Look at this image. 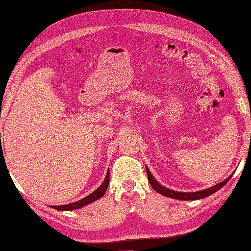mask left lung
I'll return each instance as SVG.
<instances>
[{
    "label": "left lung",
    "mask_w": 251,
    "mask_h": 251,
    "mask_svg": "<svg viewBox=\"0 0 251 251\" xmlns=\"http://www.w3.org/2000/svg\"><path fill=\"white\" fill-rule=\"evenodd\" d=\"M147 169V175H148V180L150 184L152 185V188L155 190L157 193L162 194L166 197H170V199H174V200H180V201H195V200H201V199H205V197L209 196L211 194H214L215 192H217L218 190H220L223 185H226L228 180L232 178V175L228 176V177L223 180L222 182L218 183L214 186H210V188L205 189V190H201V191H197V192H178V191H174V190H170L168 188H165L162 184H159L157 181L155 180V178L153 177L152 174L149 168L146 166Z\"/></svg>",
    "instance_id": "left-lung-1"
}]
</instances>
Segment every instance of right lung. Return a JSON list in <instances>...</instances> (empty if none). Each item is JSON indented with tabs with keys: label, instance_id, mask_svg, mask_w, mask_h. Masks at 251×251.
Listing matches in <instances>:
<instances>
[{
	"label": "right lung",
	"instance_id": "1",
	"mask_svg": "<svg viewBox=\"0 0 251 251\" xmlns=\"http://www.w3.org/2000/svg\"><path fill=\"white\" fill-rule=\"evenodd\" d=\"M109 182H110V172L108 170V173H106V175H105V178L103 180V182L101 183L99 188L97 190H95L93 193H90L86 197H84V199L79 200L77 201L71 202V204L61 205V206H51V208H54V209L59 210V211H70V210H74V209H78V208H82L84 206L90 204V202H93L95 201L101 199V197H102L106 192V189H108Z\"/></svg>",
	"mask_w": 251,
	"mask_h": 251
}]
</instances>
